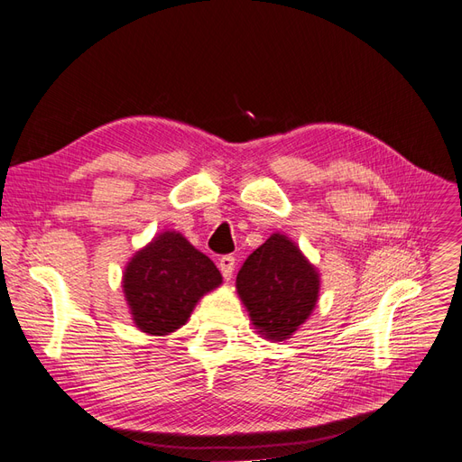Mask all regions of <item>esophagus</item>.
I'll use <instances>...</instances> for the list:
<instances>
[{"label":"esophagus","mask_w":462,"mask_h":462,"mask_svg":"<svg viewBox=\"0 0 462 462\" xmlns=\"http://www.w3.org/2000/svg\"><path fill=\"white\" fill-rule=\"evenodd\" d=\"M219 270H221V275L229 282L231 275H233V270H235V258L233 256H221L219 258Z\"/></svg>","instance_id":"1"}]
</instances>
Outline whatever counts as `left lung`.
Here are the masks:
<instances>
[{
    "label": "left lung",
    "instance_id": "left-lung-1",
    "mask_svg": "<svg viewBox=\"0 0 462 462\" xmlns=\"http://www.w3.org/2000/svg\"><path fill=\"white\" fill-rule=\"evenodd\" d=\"M236 292L262 337L285 341L316 309L319 273L287 235L273 233L245 260Z\"/></svg>",
    "mask_w": 462,
    "mask_h": 462
}]
</instances>
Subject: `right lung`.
I'll list each match as a JSON object with an SVG mask.
<instances>
[{"label":"right lung","instance_id":"obj_1","mask_svg":"<svg viewBox=\"0 0 462 462\" xmlns=\"http://www.w3.org/2000/svg\"><path fill=\"white\" fill-rule=\"evenodd\" d=\"M219 285L216 263L177 231L153 236L123 273L134 326L150 335H167L185 326L197 302Z\"/></svg>","mask_w":462,"mask_h":462}]
</instances>
